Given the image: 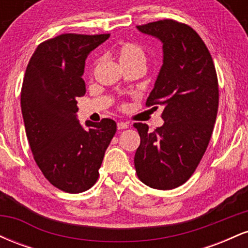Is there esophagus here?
Masks as SVG:
<instances>
[{
	"mask_svg": "<svg viewBox=\"0 0 248 248\" xmlns=\"http://www.w3.org/2000/svg\"><path fill=\"white\" fill-rule=\"evenodd\" d=\"M128 126H129V124H128L127 122H122V121L118 122V129H119V130H122V129H127Z\"/></svg>",
	"mask_w": 248,
	"mask_h": 248,
	"instance_id": "1",
	"label": "esophagus"
}]
</instances>
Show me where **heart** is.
<instances>
[{
  "instance_id": "obj_1",
  "label": "heart",
  "mask_w": 248,
  "mask_h": 248,
  "mask_svg": "<svg viewBox=\"0 0 248 248\" xmlns=\"http://www.w3.org/2000/svg\"><path fill=\"white\" fill-rule=\"evenodd\" d=\"M113 55L118 59L122 69L132 66L144 67L147 64V53L141 45L134 42H124L115 47Z\"/></svg>"
}]
</instances>
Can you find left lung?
Listing matches in <instances>:
<instances>
[{"instance_id":"1","label":"left lung","mask_w":248,"mask_h":248,"mask_svg":"<svg viewBox=\"0 0 248 248\" xmlns=\"http://www.w3.org/2000/svg\"><path fill=\"white\" fill-rule=\"evenodd\" d=\"M138 29L163 43V65L146 105L163 108L164 124L153 132L134 124L141 138L134 166L146 186L175 189L191 177L209 146L219 104L217 72L205 43L187 24L168 18Z\"/></svg>"}]
</instances>
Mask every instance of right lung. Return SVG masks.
Segmentation results:
<instances>
[{"label": "right lung", "mask_w": 248, "mask_h": 248, "mask_svg": "<svg viewBox=\"0 0 248 248\" xmlns=\"http://www.w3.org/2000/svg\"><path fill=\"white\" fill-rule=\"evenodd\" d=\"M109 33H62L37 46L21 91L25 133L33 160L44 177L59 190L84 192L98 181L105 152L116 132L112 119H77V98L86 92L84 73L88 53Z\"/></svg>", "instance_id": "obj_1"}]
</instances>
